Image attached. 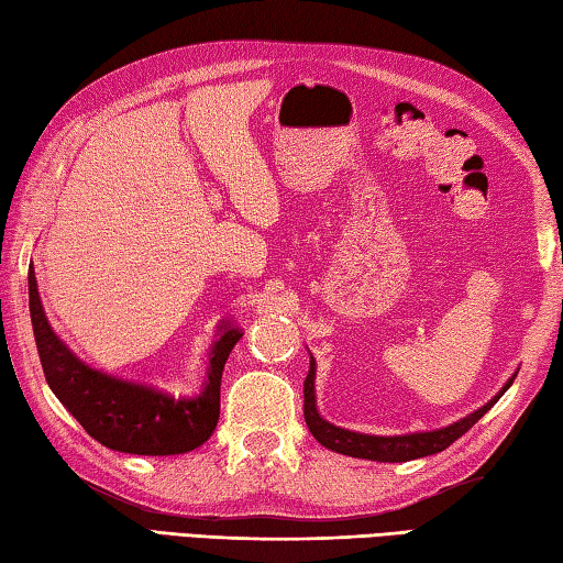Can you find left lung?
I'll list each match as a JSON object with an SVG mask.
<instances>
[{"instance_id":"obj_1","label":"left lung","mask_w":563,"mask_h":563,"mask_svg":"<svg viewBox=\"0 0 563 563\" xmlns=\"http://www.w3.org/2000/svg\"><path fill=\"white\" fill-rule=\"evenodd\" d=\"M313 380H317V361L311 358L309 376L303 380V420H307V428L311 435L317 438L323 448L333 452H341V455L349 457H361V460H376V462H408L418 457L435 455L450 448L457 438L465 435V432L475 426V422L485 416V412L495 406V402L505 396L507 388L515 383V376L507 380V386L501 388L495 398L485 402L479 410L470 412L467 418L452 422L448 428L430 430V432H410V435H363V432L343 430L331 426V422L323 420L317 410V398H313Z\"/></svg>"}]
</instances>
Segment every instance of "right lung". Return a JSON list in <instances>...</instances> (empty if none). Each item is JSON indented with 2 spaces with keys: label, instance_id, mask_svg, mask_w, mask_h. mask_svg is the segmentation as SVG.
Segmentation results:
<instances>
[{
  "label": "right lung",
  "instance_id": "1",
  "mask_svg": "<svg viewBox=\"0 0 563 563\" xmlns=\"http://www.w3.org/2000/svg\"><path fill=\"white\" fill-rule=\"evenodd\" d=\"M29 313L48 388L101 445L131 455H183L200 448L214 432L224 363L242 339L236 327H220L200 396L175 398L145 383L108 376L76 358L48 327L34 266H29Z\"/></svg>",
  "mask_w": 563,
  "mask_h": 563
}]
</instances>
